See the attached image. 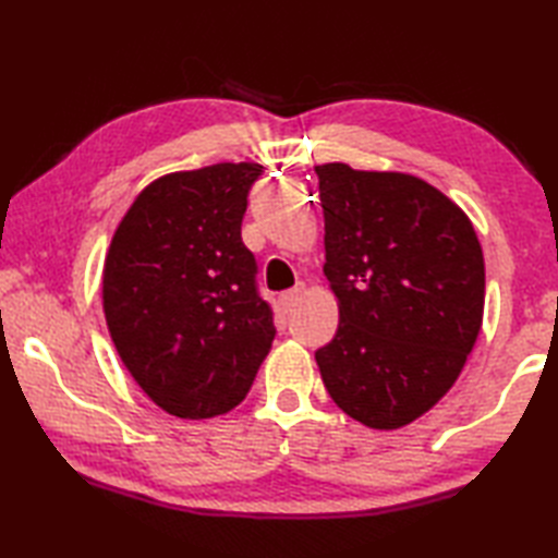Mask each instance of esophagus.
<instances>
[{
	"label": "esophagus",
	"mask_w": 558,
	"mask_h": 558,
	"mask_svg": "<svg viewBox=\"0 0 558 558\" xmlns=\"http://www.w3.org/2000/svg\"><path fill=\"white\" fill-rule=\"evenodd\" d=\"M304 290H306V288H304V282H298V286H294L292 290L282 292V294H280V304H282V310H286V312H292L294 306L300 304Z\"/></svg>",
	"instance_id": "obj_1"
}]
</instances>
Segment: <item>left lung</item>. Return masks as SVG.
I'll list each match as a JSON object with an SVG mask.
<instances>
[{"label": "left lung", "instance_id": "1", "mask_svg": "<svg viewBox=\"0 0 558 558\" xmlns=\"http://www.w3.org/2000/svg\"><path fill=\"white\" fill-rule=\"evenodd\" d=\"M324 272L338 298L333 340L316 350L336 405L400 429L456 384L484 314V256L470 218L420 177L316 165Z\"/></svg>", "mask_w": 558, "mask_h": 558}]
</instances>
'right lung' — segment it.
Listing matches in <instances>:
<instances>
[{
  "mask_svg": "<svg viewBox=\"0 0 558 558\" xmlns=\"http://www.w3.org/2000/svg\"><path fill=\"white\" fill-rule=\"evenodd\" d=\"M264 168L218 162L150 182L114 230L102 310L129 374L165 412L208 420L240 405L276 338L242 242Z\"/></svg>",
  "mask_w": 558,
  "mask_h": 558,
  "instance_id": "add662e5",
  "label": "right lung"
}]
</instances>
